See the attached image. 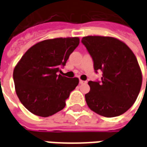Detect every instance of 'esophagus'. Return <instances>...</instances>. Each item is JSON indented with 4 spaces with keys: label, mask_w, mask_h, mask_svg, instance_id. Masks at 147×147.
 Wrapping results in <instances>:
<instances>
[{
    "label": "esophagus",
    "mask_w": 147,
    "mask_h": 147,
    "mask_svg": "<svg viewBox=\"0 0 147 147\" xmlns=\"http://www.w3.org/2000/svg\"><path fill=\"white\" fill-rule=\"evenodd\" d=\"M87 83L86 81H84V80H80V84H86V83Z\"/></svg>",
    "instance_id": "obj_1"
}]
</instances>
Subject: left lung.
Listing matches in <instances>:
<instances>
[{
	"label": "left lung",
	"instance_id": "left-lung-1",
	"mask_svg": "<svg viewBox=\"0 0 147 147\" xmlns=\"http://www.w3.org/2000/svg\"><path fill=\"white\" fill-rule=\"evenodd\" d=\"M81 42L92 57L96 73L102 71L101 81L88 83L87 105L105 117L124 113L135 103L142 86V72L135 54L125 43L112 37L86 36Z\"/></svg>",
	"mask_w": 147,
	"mask_h": 147
}]
</instances>
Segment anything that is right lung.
Returning a JSON list of instances; mask_svg holds the SVG:
<instances>
[{"label":"right lung","mask_w":147,"mask_h":147,"mask_svg":"<svg viewBox=\"0 0 147 147\" xmlns=\"http://www.w3.org/2000/svg\"><path fill=\"white\" fill-rule=\"evenodd\" d=\"M79 44L76 37L48 39L24 53L15 67L13 80L18 98L27 110L47 117L65 107L79 79H69L58 72Z\"/></svg>","instance_id":"right-lung-1"}]
</instances>
